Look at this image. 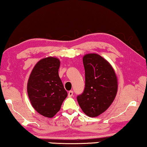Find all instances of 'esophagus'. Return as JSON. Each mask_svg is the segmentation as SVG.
Here are the masks:
<instances>
[{
	"label": "esophagus",
	"mask_w": 147,
	"mask_h": 147,
	"mask_svg": "<svg viewBox=\"0 0 147 147\" xmlns=\"http://www.w3.org/2000/svg\"><path fill=\"white\" fill-rule=\"evenodd\" d=\"M73 94H74V92L72 91V90H70V91L68 92V96H69V97H71V96H73Z\"/></svg>",
	"instance_id": "esophagus-1"
}]
</instances>
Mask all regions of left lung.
<instances>
[{
  "mask_svg": "<svg viewBox=\"0 0 147 147\" xmlns=\"http://www.w3.org/2000/svg\"><path fill=\"white\" fill-rule=\"evenodd\" d=\"M83 63L85 88L77 96V100L86 115L95 117L113 102L117 93V78L111 65L98 54L84 56Z\"/></svg>",
  "mask_w": 147,
  "mask_h": 147,
  "instance_id": "obj_1",
  "label": "left lung"
}]
</instances>
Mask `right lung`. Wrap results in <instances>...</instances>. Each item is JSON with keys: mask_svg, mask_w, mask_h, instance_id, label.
I'll use <instances>...</instances> for the list:
<instances>
[{"mask_svg": "<svg viewBox=\"0 0 147 147\" xmlns=\"http://www.w3.org/2000/svg\"><path fill=\"white\" fill-rule=\"evenodd\" d=\"M59 65L57 58H44L36 64L28 81L27 92L32 106L47 118L57 114L67 96L58 74Z\"/></svg>", "mask_w": 147, "mask_h": 147, "instance_id": "right-lung-1", "label": "right lung"}]
</instances>
